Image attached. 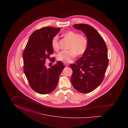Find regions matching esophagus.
Returning a JSON list of instances; mask_svg holds the SVG:
<instances>
[{
	"label": "esophagus",
	"mask_w": 128,
	"mask_h": 128,
	"mask_svg": "<svg viewBox=\"0 0 128 128\" xmlns=\"http://www.w3.org/2000/svg\"><path fill=\"white\" fill-rule=\"evenodd\" d=\"M64 64L65 65H66V66H68V64L67 63L64 62Z\"/></svg>",
	"instance_id": "esophagus-1"
}]
</instances>
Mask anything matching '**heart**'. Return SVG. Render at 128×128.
<instances>
[{"label":"heart","instance_id":"heart-1","mask_svg":"<svg viewBox=\"0 0 128 128\" xmlns=\"http://www.w3.org/2000/svg\"><path fill=\"white\" fill-rule=\"evenodd\" d=\"M64 36L70 42V44L68 50H63L57 55V59L64 62L68 63L71 62L75 57L76 55H83L86 51L88 46V41L86 37L82 34L69 31L66 32ZM53 48L56 50L59 48L58 37L57 36L53 38L51 42Z\"/></svg>","mask_w":128,"mask_h":128}]
</instances>
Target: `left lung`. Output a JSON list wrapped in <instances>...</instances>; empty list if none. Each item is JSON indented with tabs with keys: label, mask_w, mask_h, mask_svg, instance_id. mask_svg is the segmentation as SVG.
Here are the masks:
<instances>
[{
	"label": "left lung",
	"mask_w": 128,
	"mask_h": 128,
	"mask_svg": "<svg viewBox=\"0 0 128 128\" xmlns=\"http://www.w3.org/2000/svg\"><path fill=\"white\" fill-rule=\"evenodd\" d=\"M73 27L84 33L88 46L82 56L71 64L72 70L71 82L74 88L82 93H89L102 82L108 65V48L104 41L91 26L76 24Z\"/></svg>",
	"instance_id": "left-lung-1"
}]
</instances>
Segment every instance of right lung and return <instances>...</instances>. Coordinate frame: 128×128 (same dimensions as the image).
Here are the masks:
<instances>
[{
  "label": "right lung",
  "instance_id": "obj_1",
  "mask_svg": "<svg viewBox=\"0 0 128 128\" xmlns=\"http://www.w3.org/2000/svg\"><path fill=\"white\" fill-rule=\"evenodd\" d=\"M60 28L46 27L34 31L30 35L23 53L24 72L31 88L37 92L48 94L58 85L59 76L65 68L62 62L48 68L46 60L53 53L51 42ZM54 58L51 61L54 62Z\"/></svg>",
  "mask_w": 128,
  "mask_h": 128
}]
</instances>
